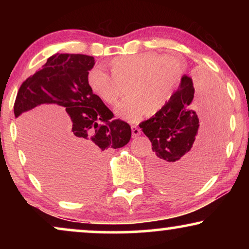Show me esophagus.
Wrapping results in <instances>:
<instances>
[{
    "label": "esophagus",
    "instance_id": "1",
    "mask_svg": "<svg viewBox=\"0 0 249 249\" xmlns=\"http://www.w3.org/2000/svg\"><path fill=\"white\" fill-rule=\"evenodd\" d=\"M131 132H132V137H137V136L141 135V129L137 127V124H132L131 125Z\"/></svg>",
    "mask_w": 249,
    "mask_h": 249
}]
</instances>
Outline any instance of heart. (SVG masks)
<instances>
[{
  "instance_id": "obj_1",
  "label": "heart",
  "mask_w": 249,
  "mask_h": 249,
  "mask_svg": "<svg viewBox=\"0 0 249 249\" xmlns=\"http://www.w3.org/2000/svg\"><path fill=\"white\" fill-rule=\"evenodd\" d=\"M108 74L100 67L87 73V85L96 96L108 105H118L117 113L128 121L153 115L168 104L182 74V63L176 56L158 53H137L113 57L107 62Z\"/></svg>"
}]
</instances>
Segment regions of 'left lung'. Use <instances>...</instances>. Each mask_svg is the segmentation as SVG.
Masks as SVG:
<instances>
[{"instance_id":"8db88e82","label":"left lung","mask_w":249,"mask_h":249,"mask_svg":"<svg viewBox=\"0 0 249 249\" xmlns=\"http://www.w3.org/2000/svg\"><path fill=\"white\" fill-rule=\"evenodd\" d=\"M195 102V87L188 76L181 78L178 90L168 104L142 121L139 127L152 142L153 154L148 170L160 188L180 192L198 186L214 171L224 142L226 98L219 85L210 78L199 81ZM209 114L210 130L194 143L198 133L197 108Z\"/></svg>"}]
</instances>
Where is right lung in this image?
Here are the masks:
<instances>
[{"label":"right lung","mask_w":249,"mask_h":249,"mask_svg":"<svg viewBox=\"0 0 249 249\" xmlns=\"http://www.w3.org/2000/svg\"><path fill=\"white\" fill-rule=\"evenodd\" d=\"M94 64L89 55L54 54L23 81L13 107L16 118L42 104L66 107L71 122L55 157L25 124V115L18 124L37 176L52 192L71 199L96 192L103 177L105 153L124 147L131 137L130 125L114 120L113 113L88 87L87 73Z\"/></svg>","instance_id":"1"}]
</instances>
